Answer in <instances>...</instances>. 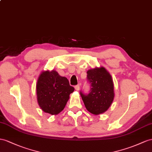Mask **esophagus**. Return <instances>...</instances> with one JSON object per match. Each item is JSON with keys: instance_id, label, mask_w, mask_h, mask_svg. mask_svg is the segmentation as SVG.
<instances>
[{"instance_id": "obj_1", "label": "esophagus", "mask_w": 152, "mask_h": 152, "mask_svg": "<svg viewBox=\"0 0 152 152\" xmlns=\"http://www.w3.org/2000/svg\"><path fill=\"white\" fill-rule=\"evenodd\" d=\"M75 89H76V91H78L80 90V86L79 85H76V86L75 87Z\"/></svg>"}]
</instances>
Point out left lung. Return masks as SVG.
<instances>
[{"label":"left lung","instance_id":"obj_1","mask_svg":"<svg viewBox=\"0 0 152 152\" xmlns=\"http://www.w3.org/2000/svg\"><path fill=\"white\" fill-rule=\"evenodd\" d=\"M87 79L91 83L89 94H80L87 110L94 115L106 112L114 101V82L110 74L103 67L89 69Z\"/></svg>","mask_w":152,"mask_h":152}]
</instances>
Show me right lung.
<instances>
[{
    "label": "right lung",
    "mask_w": 152,
    "mask_h": 152,
    "mask_svg": "<svg viewBox=\"0 0 152 152\" xmlns=\"http://www.w3.org/2000/svg\"><path fill=\"white\" fill-rule=\"evenodd\" d=\"M36 88L39 106L51 115H57L64 109L70 94L75 91L67 77L60 76L54 70L41 72Z\"/></svg>",
    "instance_id": "obj_1"
}]
</instances>
